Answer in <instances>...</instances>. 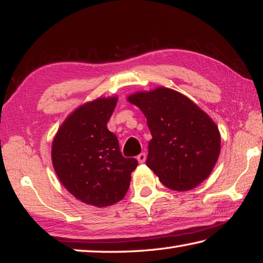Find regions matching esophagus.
<instances>
[{"label":"esophagus","mask_w":263,"mask_h":263,"mask_svg":"<svg viewBox=\"0 0 263 263\" xmlns=\"http://www.w3.org/2000/svg\"><path fill=\"white\" fill-rule=\"evenodd\" d=\"M137 160H138V162H139V163H144L146 161V154L145 153H140L137 157Z\"/></svg>","instance_id":"esophagus-1"}]
</instances>
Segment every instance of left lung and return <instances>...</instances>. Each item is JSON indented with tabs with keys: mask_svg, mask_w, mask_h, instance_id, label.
<instances>
[{
	"mask_svg": "<svg viewBox=\"0 0 263 263\" xmlns=\"http://www.w3.org/2000/svg\"><path fill=\"white\" fill-rule=\"evenodd\" d=\"M147 119L152 135L146 164L163 185L188 191L210 176L220 154L216 123L189 97L166 87L126 99Z\"/></svg>",
	"mask_w": 263,
	"mask_h": 263,
	"instance_id": "obj_1",
	"label": "left lung"
}]
</instances>
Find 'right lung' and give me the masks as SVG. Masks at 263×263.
Instances as JSON below:
<instances>
[{
    "label": "right lung",
    "instance_id": "add662e5",
    "mask_svg": "<svg viewBox=\"0 0 263 263\" xmlns=\"http://www.w3.org/2000/svg\"><path fill=\"white\" fill-rule=\"evenodd\" d=\"M117 96L97 97L72 111L58 128L51 158L62 185L88 205L105 208L122 201L138 166L124 158L118 139L106 127Z\"/></svg>",
    "mask_w": 263,
    "mask_h": 263
}]
</instances>
